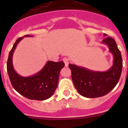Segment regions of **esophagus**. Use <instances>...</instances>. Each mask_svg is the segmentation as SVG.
<instances>
[{
    "label": "esophagus",
    "instance_id": "1",
    "mask_svg": "<svg viewBox=\"0 0 128 128\" xmlns=\"http://www.w3.org/2000/svg\"><path fill=\"white\" fill-rule=\"evenodd\" d=\"M62 60L64 61V64H65V66L68 67V65H69V59L66 58H63Z\"/></svg>",
    "mask_w": 128,
    "mask_h": 128
}]
</instances>
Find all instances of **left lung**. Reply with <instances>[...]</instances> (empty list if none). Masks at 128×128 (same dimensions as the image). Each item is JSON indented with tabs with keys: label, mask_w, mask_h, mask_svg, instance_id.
I'll list each match as a JSON object with an SVG mask.
<instances>
[{
	"label": "left lung",
	"mask_w": 128,
	"mask_h": 128,
	"mask_svg": "<svg viewBox=\"0 0 128 128\" xmlns=\"http://www.w3.org/2000/svg\"><path fill=\"white\" fill-rule=\"evenodd\" d=\"M104 36L106 34H104ZM102 43L107 45L113 56V66L107 71H94L84 67L69 64L72 80L80 95L87 98H96L106 95L114 88L121 77L122 60L116 41L106 37Z\"/></svg>",
	"instance_id": "8db88e82"
}]
</instances>
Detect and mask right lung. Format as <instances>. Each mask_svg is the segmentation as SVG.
<instances>
[{
  "label": "right lung",
  "instance_id": "add662e5",
  "mask_svg": "<svg viewBox=\"0 0 128 128\" xmlns=\"http://www.w3.org/2000/svg\"><path fill=\"white\" fill-rule=\"evenodd\" d=\"M24 37L33 36L25 35L16 40L9 52L7 68L10 82L17 92L27 98L46 100L53 95L58 87L59 73L65 64L63 61H48L41 70L33 76L23 77L18 74L13 66V54L18 42Z\"/></svg>",
  "mask_w": 128,
  "mask_h": 128
}]
</instances>
